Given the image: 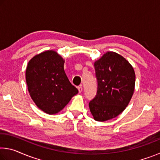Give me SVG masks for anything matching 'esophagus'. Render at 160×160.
I'll return each mask as SVG.
<instances>
[{"label":"esophagus","mask_w":160,"mask_h":160,"mask_svg":"<svg viewBox=\"0 0 160 160\" xmlns=\"http://www.w3.org/2000/svg\"><path fill=\"white\" fill-rule=\"evenodd\" d=\"M78 91H79V93H81L82 92V86H79L78 88Z\"/></svg>","instance_id":"esophagus-1"}]
</instances>
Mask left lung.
<instances>
[{"label":"left lung","instance_id":"obj_1","mask_svg":"<svg viewBox=\"0 0 160 160\" xmlns=\"http://www.w3.org/2000/svg\"><path fill=\"white\" fill-rule=\"evenodd\" d=\"M94 65L98 87L89 107L94 120L105 121L116 117L128 105L135 74L131 64L113 51H107Z\"/></svg>","mask_w":160,"mask_h":160}]
</instances>
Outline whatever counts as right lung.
I'll use <instances>...</instances> for the list:
<instances>
[{
    "mask_svg": "<svg viewBox=\"0 0 160 160\" xmlns=\"http://www.w3.org/2000/svg\"><path fill=\"white\" fill-rule=\"evenodd\" d=\"M65 60L53 50L35 55L29 61L25 78L28 91L37 107L56 114L78 93L64 70Z\"/></svg>",
    "mask_w": 160,
    "mask_h": 160,
    "instance_id": "obj_1",
    "label": "right lung"
}]
</instances>
